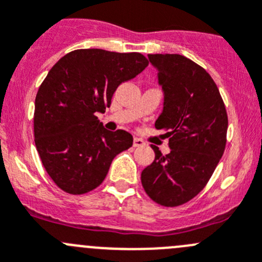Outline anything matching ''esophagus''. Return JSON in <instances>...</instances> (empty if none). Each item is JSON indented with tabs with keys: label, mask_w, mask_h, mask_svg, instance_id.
Segmentation results:
<instances>
[{
	"label": "esophagus",
	"mask_w": 262,
	"mask_h": 262,
	"mask_svg": "<svg viewBox=\"0 0 262 262\" xmlns=\"http://www.w3.org/2000/svg\"><path fill=\"white\" fill-rule=\"evenodd\" d=\"M143 145H145L144 140H141V139L139 138L134 139V146H135V148H139V146H143Z\"/></svg>",
	"instance_id": "1"
}]
</instances>
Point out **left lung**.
Segmentation results:
<instances>
[{
	"label": "left lung",
	"instance_id": "obj_1",
	"mask_svg": "<svg viewBox=\"0 0 262 262\" xmlns=\"http://www.w3.org/2000/svg\"><path fill=\"white\" fill-rule=\"evenodd\" d=\"M163 92L156 121L167 131L171 151L141 172L144 190L157 203L175 207L196 195L212 176L225 150L228 116L217 86L206 69L179 54H149Z\"/></svg>",
	"mask_w": 262,
	"mask_h": 262
}]
</instances>
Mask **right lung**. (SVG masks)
<instances>
[{
	"label": "right lung",
	"instance_id": "right-lung-1",
	"mask_svg": "<svg viewBox=\"0 0 262 262\" xmlns=\"http://www.w3.org/2000/svg\"><path fill=\"white\" fill-rule=\"evenodd\" d=\"M148 64L139 52L81 49L50 69L34 103V143L45 170L61 190L84 194L98 188L114 157L133 146L131 134L108 131L96 113H104L117 87Z\"/></svg>",
	"mask_w": 262,
	"mask_h": 262
}]
</instances>
